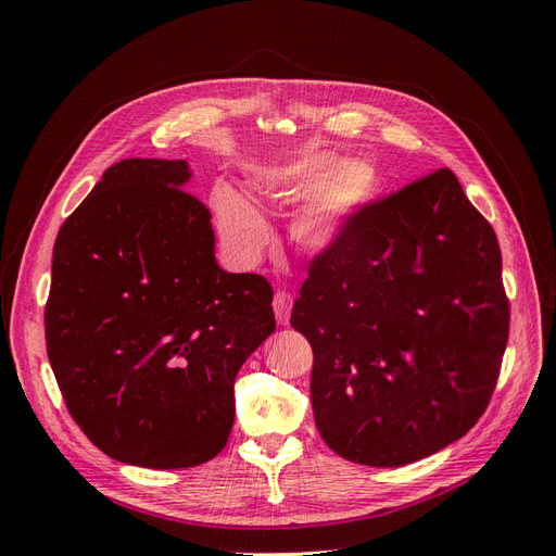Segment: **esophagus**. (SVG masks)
Returning <instances> with one entry per match:
<instances>
[{
	"label": "esophagus",
	"mask_w": 556,
	"mask_h": 556,
	"mask_svg": "<svg viewBox=\"0 0 556 556\" xmlns=\"http://www.w3.org/2000/svg\"><path fill=\"white\" fill-rule=\"evenodd\" d=\"M292 304H294V301H292V296L288 292H276V296H274V313H276V319H278L280 327L290 325Z\"/></svg>",
	"instance_id": "obj_1"
}]
</instances>
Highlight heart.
I'll return each instance as SVG.
<instances>
[{
  "mask_svg": "<svg viewBox=\"0 0 556 556\" xmlns=\"http://www.w3.org/2000/svg\"><path fill=\"white\" fill-rule=\"evenodd\" d=\"M380 185L378 169L366 157L341 160L331 153L306 155L271 166L250 180V192L268 206H294L290 233L304 250L325 252L339 243L357 215L371 204ZM217 227L241 262L255 260L271 239L264 217L229 188L213 192Z\"/></svg>",
  "mask_w": 556,
  "mask_h": 556,
  "instance_id": "heart-1",
  "label": "heart"
}]
</instances>
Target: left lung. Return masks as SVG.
Wrapping results in <instances>:
<instances>
[{"instance_id":"8db88e82","label":"left lung","mask_w":556,"mask_h":556,"mask_svg":"<svg viewBox=\"0 0 556 556\" xmlns=\"http://www.w3.org/2000/svg\"><path fill=\"white\" fill-rule=\"evenodd\" d=\"M292 327L313 348L323 441L406 466L459 441L492 399L510 306L492 225L439 169L368 204L311 262Z\"/></svg>"}]
</instances>
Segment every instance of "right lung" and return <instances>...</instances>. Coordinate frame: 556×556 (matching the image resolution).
I'll use <instances>...</instances> for the list:
<instances>
[{
  "mask_svg": "<svg viewBox=\"0 0 556 556\" xmlns=\"http://www.w3.org/2000/svg\"><path fill=\"white\" fill-rule=\"evenodd\" d=\"M185 160H123L53 248L46 350L66 410L111 459L190 468L227 445L233 380L276 329L274 290L215 260Z\"/></svg>",
  "mask_w": 556,
  "mask_h": 556,
  "instance_id": "1",
  "label": "right lung"
}]
</instances>
